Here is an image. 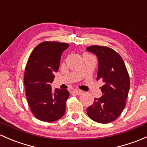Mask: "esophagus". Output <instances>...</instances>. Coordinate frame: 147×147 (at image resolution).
I'll return each mask as SVG.
<instances>
[{
    "mask_svg": "<svg viewBox=\"0 0 147 147\" xmlns=\"http://www.w3.org/2000/svg\"><path fill=\"white\" fill-rule=\"evenodd\" d=\"M72 92H73L74 94H77V95H80V94L82 93V92L80 91V90H73Z\"/></svg>",
    "mask_w": 147,
    "mask_h": 147,
    "instance_id": "34e87169",
    "label": "esophagus"
}]
</instances>
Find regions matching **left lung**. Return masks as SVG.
I'll return each instance as SVG.
<instances>
[{
  "mask_svg": "<svg viewBox=\"0 0 147 147\" xmlns=\"http://www.w3.org/2000/svg\"><path fill=\"white\" fill-rule=\"evenodd\" d=\"M87 50L98 57L97 80L105 82L101 87L103 95L87 107V115L96 122L110 123L119 117L126 106L130 87L129 73L123 59L113 49L92 45Z\"/></svg>",
  "mask_w": 147,
  "mask_h": 147,
  "instance_id": "left-lung-1",
  "label": "left lung"
}]
</instances>
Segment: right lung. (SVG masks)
<instances>
[{
	"mask_svg": "<svg viewBox=\"0 0 147 147\" xmlns=\"http://www.w3.org/2000/svg\"><path fill=\"white\" fill-rule=\"evenodd\" d=\"M68 47L65 42L45 41L34 48L28 58L24 75L26 94L31 112L40 121H56L65 112L69 92L55 89L53 94L50 84L59 68L62 53Z\"/></svg>",
	"mask_w": 147,
	"mask_h": 147,
	"instance_id": "add662e5",
	"label": "right lung"
}]
</instances>
